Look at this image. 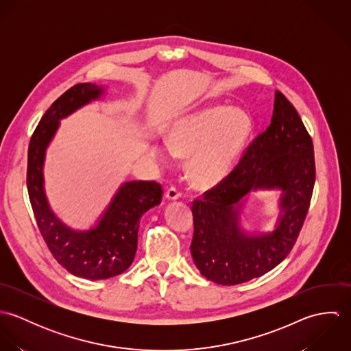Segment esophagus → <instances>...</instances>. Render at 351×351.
Segmentation results:
<instances>
[{
    "instance_id": "esophagus-1",
    "label": "esophagus",
    "mask_w": 351,
    "mask_h": 351,
    "mask_svg": "<svg viewBox=\"0 0 351 351\" xmlns=\"http://www.w3.org/2000/svg\"><path fill=\"white\" fill-rule=\"evenodd\" d=\"M166 197L169 200H177L181 197V193L180 191L176 188V186H170L167 191H166Z\"/></svg>"
}]
</instances>
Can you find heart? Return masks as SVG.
I'll use <instances>...</instances> for the list:
<instances>
[{
  "label": "heart",
  "mask_w": 351,
  "mask_h": 351,
  "mask_svg": "<svg viewBox=\"0 0 351 351\" xmlns=\"http://www.w3.org/2000/svg\"><path fill=\"white\" fill-rule=\"evenodd\" d=\"M252 128L246 110L212 106L176 121L169 131V146H152V152L162 160H169L173 152L191 155L186 163L191 181L199 188H208L231 173Z\"/></svg>",
  "instance_id": "b5f03b06"
}]
</instances>
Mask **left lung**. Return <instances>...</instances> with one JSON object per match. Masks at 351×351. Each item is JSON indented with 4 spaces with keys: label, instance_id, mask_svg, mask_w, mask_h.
Instances as JSON below:
<instances>
[{
    "label": "left lung",
    "instance_id": "1",
    "mask_svg": "<svg viewBox=\"0 0 351 351\" xmlns=\"http://www.w3.org/2000/svg\"><path fill=\"white\" fill-rule=\"evenodd\" d=\"M315 177L312 139L292 102L276 92L266 131L224 180L192 202L191 252L201 274L219 285H238L281 263L299 238ZM256 189L283 191L280 219L270 234L249 236L239 227L243 200Z\"/></svg>",
    "mask_w": 351,
    "mask_h": 351
}]
</instances>
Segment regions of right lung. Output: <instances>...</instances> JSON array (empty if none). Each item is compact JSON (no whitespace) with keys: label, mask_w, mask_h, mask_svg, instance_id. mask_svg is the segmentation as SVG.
<instances>
[{"label":"right lung","mask_w":351,"mask_h":351,"mask_svg":"<svg viewBox=\"0 0 351 351\" xmlns=\"http://www.w3.org/2000/svg\"><path fill=\"white\" fill-rule=\"evenodd\" d=\"M104 89L95 84H77L66 90L39 121L28 147L27 188L39 231L52 256L71 274L86 280H105L125 271L138 247L139 220L160 204L162 186L155 181H130L121 185L89 231L66 227L50 209L45 193L43 162L59 120L99 99Z\"/></svg>","instance_id":"1"}]
</instances>
